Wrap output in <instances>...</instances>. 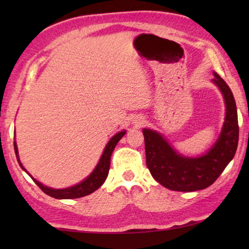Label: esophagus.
Here are the masks:
<instances>
[{"label":"esophagus","instance_id":"esophagus-1","mask_svg":"<svg viewBox=\"0 0 249 249\" xmlns=\"http://www.w3.org/2000/svg\"><path fill=\"white\" fill-rule=\"evenodd\" d=\"M142 122H144V121H142V120H138V121H137V123H138V125H141V124H142Z\"/></svg>","mask_w":249,"mask_h":249}]
</instances>
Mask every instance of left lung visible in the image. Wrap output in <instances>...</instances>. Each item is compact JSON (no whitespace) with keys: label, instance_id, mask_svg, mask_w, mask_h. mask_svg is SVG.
Instances as JSON below:
<instances>
[{"label":"left lung","instance_id":"obj_1","mask_svg":"<svg viewBox=\"0 0 249 249\" xmlns=\"http://www.w3.org/2000/svg\"><path fill=\"white\" fill-rule=\"evenodd\" d=\"M212 81L224 96L226 115L220 137L205 155L184 157L159 133L144 128L146 165L154 179L174 191L202 190L214 183L233 159L238 144L237 108L230 87L216 72Z\"/></svg>","mask_w":249,"mask_h":249}]
</instances>
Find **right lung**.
<instances>
[{"mask_svg": "<svg viewBox=\"0 0 249 249\" xmlns=\"http://www.w3.org/2000/svg\"><path fill=\"white\" fill-rule=\"evenodd\" d=\"M125 134H126V130H122V132L115 134L114 136L109 140L107 147H105L102 156H101L99 163L96 165L95 169L91 172V175L88 177L87 179H84L80 183L73 185V187L66 188V189H53V188L46 187V185L41 184L39 181L34 179L33 177L29 175L26 170H25L22 162H20L19 157H18V145H16L15 142H14V149H15L16 158H18V161L19 163L20 168L27 172L29 177L34 180V182H35L41 189V191L45 192L46 195H48L49 196L54 197V199H77V197H82V196L91 195L92 192L98 190L101 185L104 183V181L108 175L109 163H111V155L113 153V150H114L115 146L117 145V142H120L121 138L123 137Z\"/></svg>", "mask_w": 249, "mask_h": 249, "instance_id": "right-lung-1", "label": "right lung"}]
</instances>
